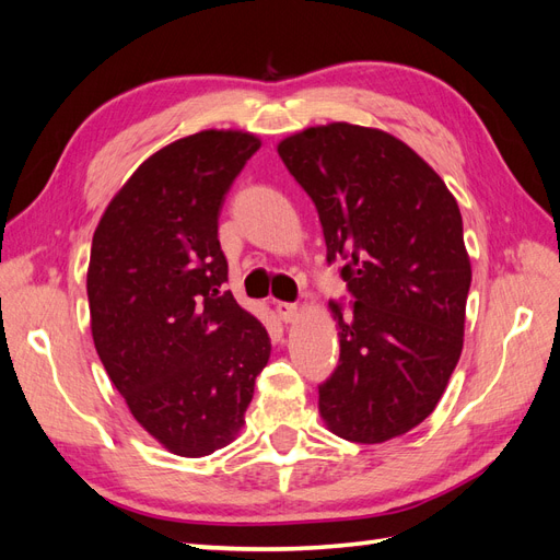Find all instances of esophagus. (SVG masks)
I'll return each instance as SVG.
<instances>
[{"label":"esophagus","mask_w":560,"mask_h":560,"mask_svg":"<svg viewBox=\"0 0 560 560\" xmlns=\"http://www.w3.org/2000/svg\"><path fill=\"white\" fill-rule=\"evenodd\" d=\"M299 313H301V308L296 306V303H278V315L284 325H292V322H296Z\"/></svg>","instance_id":"34e87169"}]
</instances>
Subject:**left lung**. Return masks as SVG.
<instances>
[{
  "mask_svg": "<svg viewBox=\"0 0 560 560\" xmlns=\"http://www.w3.org/2000/svg\"><path fill=\"white\" fill-rule=\"evenodd\" d=\"M319 214L327 261L352 313L329 303L341 341L319 416L341 439L383 444L420 425L463 352L471 282L463 217L444 179L378 128L336 121L278 144Z\"/></svg>",
  "mask_w": 560,
  "mask_h": 560,
  "instance_id": "1",
  "label": "left lung"
}]
</instances>
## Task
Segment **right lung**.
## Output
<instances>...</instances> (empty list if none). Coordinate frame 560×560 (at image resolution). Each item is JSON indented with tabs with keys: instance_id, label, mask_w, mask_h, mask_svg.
Returning a JSON list of instances; mask_svg holds the SVG:
<instances>
[{
	"instance_id": "obj_1",
	"label": "right lung",
	"mask_w": 560,
	"mask_h": 560,
	"mask_svg": "<svg viewBox=\"0 0 560 560\" xmlns=\"http://www.w3.org/2000/svg\"><path fill=\"white\" fill-rule=\"evenodd\" d=\"M259 147L252 132L200 130L159 149L93 233L95 350L132 418L182 457L233 442L270 358L266 327L224 292L217 238L224 196Z\"/></svg>"
}]
</instances>
